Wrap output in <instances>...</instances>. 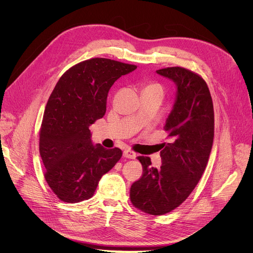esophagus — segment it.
<instances>
[{"mask_svg": "<svg viewBox=\"0 0 253 253\" xmlns=\"http://www.w3.org/2000/svg\"><path fill=\"white\" fill-rule=\"evenodd\" d=\"M123 155H124V157H126V158H129V159H135V158H136V153H135L134 151H131V150H129V149H126V150H124V152H123Z\"/></svg>", "mask_w": 253, "mask_h": 253, "instance_id": "1", "label": "esophagus"}]
</instances>
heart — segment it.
I'll return each mask as SVG.
<instances>
[{"mask_svg":"<svg viewBox=\"0 0 253 253\" xmlns=\"http://www.w3.org/2000/svg\"><path fill=\"white\" fill-rule=\"evenodd\" d=\"M147 88H152V89H155V90H158V91H160V92H162V87L159 85V84H157V83H153V84H150Z\"/></svg>","mask_w":253,"mask_h":253,"instance_id":"b5f03b06","label":"heart"}]
</instances>
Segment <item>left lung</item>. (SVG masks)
I'll list each match as a JSON object with an SVG mask.
<instances>
[{"label": "left lung", "instance_id": "obj_1", "mask_svg": "<svg viewBox=\"0 0 253 253\" xmlns=\"http://www.w3.org/2000/svg\"><path fill=\"white\" fill-rule=\"evenodd\" d=\"M177 86L176 101L164 130L170 141L162 144L160 168L149 157L138 156L143 173L130 188L136 208L163 215L184 202L205 170L214 138L212 98L204 79L182 67L157 70Z\"/></svg>", "mask_w": 253, "mask_h": 253}]
</instances>
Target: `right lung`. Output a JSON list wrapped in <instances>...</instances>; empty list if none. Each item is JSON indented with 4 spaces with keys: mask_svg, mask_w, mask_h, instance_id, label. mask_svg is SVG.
Listing matches in <instances>:
<instances>
[{
    "mask_svg": "<svg viewBox=\"0 0 253 253\" xmlns=\"http://www.w3.org/2000/svg\"><path fill=\"white\" fill-rule=\"evenodd\" d=\"M135 65L92 58L70 68L47 102L39 150L44 176L57 197L67 203L91 198L101 177L122 156L119 148L93 145L89 126L106 112L108 92Z\"/></svg>",
    "mask_w": 253,
    "mask_h": 253,
    "instance_id": "add662e5",
    "label": "right lung"
}]
</instances>
